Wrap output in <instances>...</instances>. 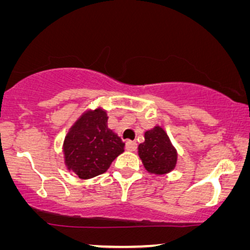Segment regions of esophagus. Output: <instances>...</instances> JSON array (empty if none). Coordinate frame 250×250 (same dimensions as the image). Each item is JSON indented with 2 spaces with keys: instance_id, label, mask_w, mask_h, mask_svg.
<instances>
[{
  "instance_id": "obj_1",
  "label": "esophagus",
  "mask_w": 250,
  "mask_h": 250,
  "mask_svg": "<svg viewBox=\"0 0 250 250\" xmlns=\"http://www.w3.org/2000/svg\"><path fill=\"white\" fill-rule=\"evenodd\" d=\"M126 149H127L128 152H134V150L137 149V143H134V141H127V143H126Z\"/></svg>"
}]
</instances>
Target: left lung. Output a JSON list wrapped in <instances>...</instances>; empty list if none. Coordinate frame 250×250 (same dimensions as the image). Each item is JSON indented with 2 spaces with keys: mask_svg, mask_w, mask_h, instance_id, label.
Returning a JSON list of instances; mask_svg holds the SVG:
<instances>
[{
  "mask_svg": "<svg viewBox=\"0 0 250 250\" xmlns=\"http://www.w3.org/2000/svg\"><path fill=\"white\" fill-rule=\"evenodd\" d=\"M138 155L145 169L153 175H165L176 168L178 153L167 132L156 125L145 132V141L138 146Z\"/></svg>",
  "mask_w": 250,
  "mask_h": 250,
  "instance_id": "left-lung-1",
  "label": "left lung"
}]
</instances>
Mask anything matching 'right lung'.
<instances>
[{
	"mask_svg": "<svg viewBox=\"0 0 250 250\" xmlns=\"http://www.w3.org/2000/svg\"><path fill=\"white\" fill-rule=\"evenodd\" d=\"M106 110L87 109L70 126L62 144L64 166L81 180L103 174L125 144L107 127Z\"/></svg>",
	"mask_w": 250,
	"mask_h": 250,
	"instance_id": "obj_1",
	"label": "right lung"
}]
</instances>
